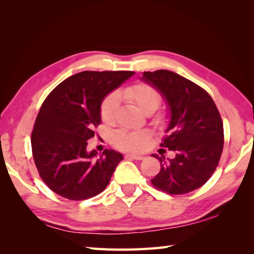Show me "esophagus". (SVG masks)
Masks as SVG:
<instances>
[{"instance_id":"34e87169","label":"esophagus","mask_w":254,"mask_h":254,"mask_svg":"<svg viewBox=\"0 0 254 254\" xmlns=\"http://www.w3.org/2000/svg\"><path fill=\"white\" fill-rule=\"evenodd\" d=\"M127 158H132V159H135V160H143L144 157L141 156V154H137V153H131L128 152L126 154Z\"/></svg>"}]
</instances>
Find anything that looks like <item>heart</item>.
Wrapping results in <instances>:
<instances>
[{
	"instance_id": "obj_1",
	"label": "heart",
	"mask_w": 254,
	"mask_h": 254,
	"mask_svg": "<svg viewBox=\"0 0 254 254\" xmlns=\"http://www.w3.org/2000/svg\"><path fill=\"white\" fill-rule=\"evenodd\" d=\"M119 95L130 101L139 107L143 113H152L160 104V95L158 91L148 84H135L122 89ZM118 109V95L115 93L105 97L101 105V117L106 123H113ZM150 134L147 131L128 132L121 130L115 133L113 143L121 149L142 150L145 148Z\"/></svg>"
}]
</instances>
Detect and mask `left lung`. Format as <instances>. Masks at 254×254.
Wrapping results in <instances>:
<instances>
[{
    "instance_id": "1",
    "label": "left lung",
    "mask_w": 254,
    "mask_h": 254,
    "mask_svg": "<svg viewBox=\"0 0 254 254\" xmlns=\"http://www.w3.org/2000/svg\"><path fill=\"white\" fill-rule=\"evenodd\" d=\"M141 79L156 88L169 107L161 147L176 152L168 160L153 154L160 161V171L151 183L171 195L195 190L207 182L220 162L224 145L220 112L205 89L174 71H144Z\"/></svg>"
}]
</instances>
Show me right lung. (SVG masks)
<instances>
[{
  "label": "right lung",
  "instance_id": "right-lung-1",
  "mask_svg": "<svg viewBox=\"0 0 254 254\" xmlns=\"http://www.w3.org/2000/svg\"><path fill=\"white\" fill-rule=\"evenodd\" d=\"M134 75L133 71H81L51 92L31 134L33 160L41 179L56 194L70 200L91 198L110 183L123 156L106 149L87 151V140L101 123L107 94Z\"/></svg>",
  "mask_w": 254,
  "mask_h": 254
}]
</instances>
